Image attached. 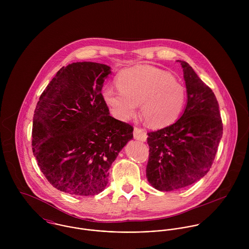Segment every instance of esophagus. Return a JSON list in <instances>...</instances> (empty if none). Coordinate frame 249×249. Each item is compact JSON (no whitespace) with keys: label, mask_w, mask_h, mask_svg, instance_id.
<instances>
[{"label":"esophagus","mask_w":249,"mask_h":249,"mask_svg":"<svg viewBox=\"0 0 249 249\" xmlns=\"http://www.w3.org/2000/svg\"><path fill=\"white\" fill-rule=\"evenodd\" d=\"M133 136L136 140H139V141H142V142H145L146 141V133L144 130H142L139 127H134V132H133Z\"/></svg>","instance_id":"esophagus-1"}]
</instances>
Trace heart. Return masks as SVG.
Wrapping results in <instances>:
<instances>
[{
	"instance_id": "b5f03b06",
	"label": "heart",
	"mask_w": 249,
	"mask_h": 249,
	"mask_svg": "<svg viewBox=\"0 0 249 249\" xmlns=\"http://www.w3.org/2000/svg\"><path fill=\"white\" fill-rule=\"evenodd\" d=\"M118 90L105 88L103 98L113 115L130 119L141 105L144 123L162 128L175 123L186 102V90L167 71L149 65H137L121 71L116 78Z\"/></svg>"
}]
</instances>
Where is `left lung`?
<instances>
[{
  "mask_svg": "<svg viewBox=\"0 0 249 249\" xmlns=\"http://www.w3.org/2000/svg\"><path fill=\"white\" fill-rule=\"evenodd\" d=\"M181 64L187 104L178 121L147 133L146 178L158 191L183 189L210 170L222 137L218 103L211 90L185 61Z\"/></svg>",
  "mask_w": 249,
  "mask_h": 249,
  "instance_id": "obj_1",
  "label": "left lung"
}]
</instances>
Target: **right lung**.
<instances>
[{"mask_svg":"<svg viewBox=\"0 0 249 249\" xmlns=\"http://www.w3.org/2000/svg\"><path fill=\"white\" fill-rule=\"evenodd\" d=\"M111 68L96 62L62 67L41 94L33 124V151L48 181L72 196H95L133 138V127L110 116L102 89Z\"/></svg>","mask_w":249,"mask_h":249,"instance_id":"right-lung-1","label":"right lung"}]
</instances>
